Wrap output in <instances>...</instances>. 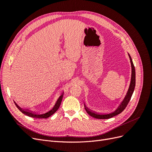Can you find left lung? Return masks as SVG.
I'll return each instance as SVG.
<instances>
[{"instance_id":"8db88e82","label":"left lung","mask_w":152,"mask_h":152,"mask_svg":"<svg viewBox=\"0 0 152 152\" xmlns=\"http://www.w3.org/2000/svg\"><path fill=\"white\" fill-rule=\"evenodd\" d=\"M129 57L130 59V62H131V82H130V84L129 87V89L127 91V93L125 96V97L123 99V100L120 103V104H118L117 108L114 110L113 112L109 113H105V114H100V113H97L91 111L90 110L87 108L86 105L84 104V107L87 113H88L90 116L93 117L95 118H98V119H108L110 118H112L114 116H116L117 115L120 114L123 110L126 108L127 107V105L128 104L131 98V96L133 94V92H134V87L136 85V72H135V68L134 66V64H133L132 58L130 56V54L128 53Z\"/></svg>"}]
</instances>
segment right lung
I'll return each mask as SVG.
<instances>
[{"instance_id":"add662e5","label":"right lung","mask_w":152,"mask_h":152,"mask_svg":"<svg viewBox=\"0 0 152 152\" xmlns=\"http://www.w3.org/2000/svg\"><path fill=\"white\" fill-rule=\"evenodd\" d=\"M63 94L64 93L61 94L60 95V96H59V97L58 98V99H57V101L56 102V103L54 104V107L52 108V109H50L49 111L45 112V113H42V114L35 113H33L31 112H30L29 110L23 109L20 107H19V106H18L16 103L15 102H15L17 108L19 109L23 113L26 115H27V116L30 117H33V118H47L49 117L50 116H51L52 115H53L59 108V106H60V104H61V101H62V99H63Z\"/></svg>"}]
</instances>
